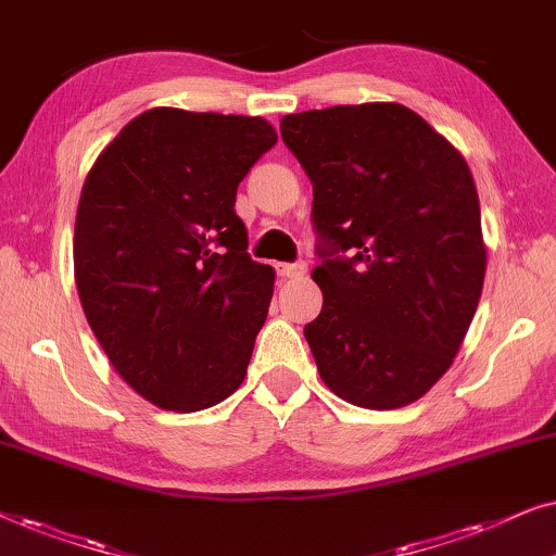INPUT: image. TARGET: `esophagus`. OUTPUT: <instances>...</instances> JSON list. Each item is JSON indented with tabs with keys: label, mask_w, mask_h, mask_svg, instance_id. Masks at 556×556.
Returning a JSON list of instances; mask_svg holds the SVG:
<instances>
[{
	"label": "esophagus",
	"mask_w": 556,
	"mask_h": 556,
	"mask_svg": "<svg viewBox=\"0 0 556 556\" xmlns=\"http://www.w3.org/2000/svg\"><path fill=\"white\" fill-rule=\"evenodd\" d=\"M277 274H279V277H287V279L305 277L307 264L305 262H282V264H277Z\"/></svg>",
	"instance_id": "obj_1"
}]
</instances>
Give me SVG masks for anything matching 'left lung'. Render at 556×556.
<instances>
[{
	"label": "left lung",
	"instance_id": "left-lung-1",
	"mask_svg": "<svg viewBox=\"0 0 556 556\" xmlns=\"http://www.w3.org/2000/svg\"><path fill=\"white\" fill-rule=\"evenodd\" d=\"M282 139L313 182L305 325L320 379L364 409H399L453 366L485 277L468 162L419 114L361 103L290 114Z\"/></svg>",
	"mask_w": 556,
	"mask_h": 556
}]
</instances>
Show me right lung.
<instances>
[{
    "label": "right lung",
    "mask_w": 556,
    "mask_h": 556,
    "mask_svg": "<svg viewBox=\"0 0 556 556\" xmlns=\"http://www.w3.org/2000/svg\"><path fill=\"white\" fill-rule=\"evenodd\" d=\"M274 144L258 116L150 109L86 177L73 239L80 305L118 376L162 409H208L247 376L274 271L249 256L233 205Z\"/></svg>",
    "instance_id": "1"
}]
</instances>
